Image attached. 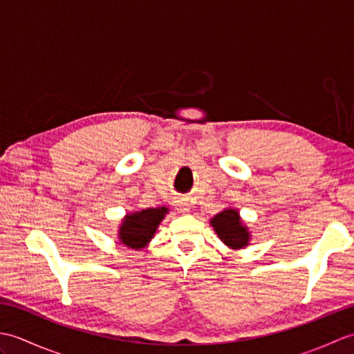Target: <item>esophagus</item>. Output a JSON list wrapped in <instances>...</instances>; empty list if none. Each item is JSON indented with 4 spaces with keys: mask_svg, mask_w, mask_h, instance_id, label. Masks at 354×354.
Instances as JSON below:
<instances>
[{
    "mask_svg": "<svg viewBox=\"0 0 354 354\" xmlns=\"http://www.w3.org/2000/svg\"><path fill=\"white\" fill-rule=\"evenodd\" d=\"M176 204H178V212H179V213H189V207H187L185 202L178 201Z\"/></svg>",
    "mask_w": 354,
    "mask_h": 354,
    "instance_id": "1",
    "label": "esophagus"
}]
</instances>
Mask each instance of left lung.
<instances>
[{"label":"left lung","instance_id":"left-lung-1","mask_svg":"<svg viewBox=\"0 0 354 354\" xmlns=\"http://www.w3.org/2000/svg\"><path fill=\"white\" fill-rule=\"evenodd\" d=\"M217 236L225 245L231 248H243L250 240V232L240 223V217L236 209H223L212 219Z\"/></svg>","mask_w":354,"mask_h":354}]
</instances>
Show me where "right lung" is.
<instances>
[{
	"label": "right lung",
	"mask_w": 354,
	"mask_h": 354,
	"mask_svg": "<svg viewBox=\"0 0 354 354\" xmlns=\"http://www.w3.org/2000/svg\"><path fill=\"white\" fill-rule=\"evenodd\" d=\"M165 213H167V208L162 207L147 208L126 216L123 225L120 227L118 237L122 239V242L126 246L133 248V250L145 248L149 240L153 237L158 225H160Z\"/></svg>",
	"instance_id": "add662e5"
}]
</instances>
